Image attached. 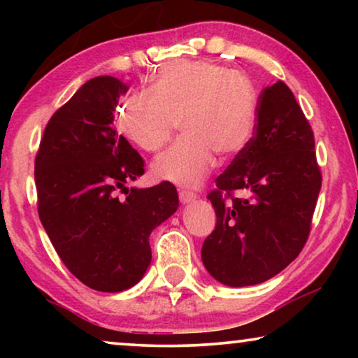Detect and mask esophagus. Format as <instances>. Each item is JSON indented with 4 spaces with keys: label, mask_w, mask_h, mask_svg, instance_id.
Here are the masks:
<instances>
[{
    "label": "esophagus",
    "mask_w": 358,
    "mask_h": 358,
    "mask_svg": "<svg viewBox=\"0 0 358 358\" xmlns=\"http://www.w3.org/2000/svg\"><path fill=\"white\" fill-rule=\"evenodd\" d=\"M195 199H197V195H195L194 192H190V190L179 189V200H180V203H192Z\"/></svg>",
    "instance_id": "34e87169"
}]
</instances>
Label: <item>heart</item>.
<instances>
[{"label":"heart","instance_id":"b5f03b06","mask_svg":"<svg viewBox=\"0 0 358 358\" xmlns=\"http://www.w3.org/2000/svg\"><path fill=\"white\" fill-rule=\"evenodd\" d=\"M257 92L239 71L208 60L166 63L148 90L124 102L117 124L127 140L143 151H158L176 124L182 140L151 164L158 180L194 187L220 161L238 156L252 140Z\"/></svg>","mask_w":358,"mask_h":358}]
</instances>
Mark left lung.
<instances>
[{"instance_id": "1", "label": "left lung", "mask_w": 358, "mask_h": 358, "mask_svg": "<svg viewBox=\"0 0 358 358\" xmlns=\"http://www.w3.org/2000/svg\"><path fill=\"white\" fill-rule=\"evenodd\" d=\"M234 189L245 197L233 198ZM320 190L311 125L290 87L277 81L259 96L252 140L208 194L217 213L202 246L210 275L246 287L282 272L305 246Z\"/></svg>"}]
</instances>
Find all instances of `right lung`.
<instances>
[{
  "instance_id": "add662e5",
  "label": "right lung",
  "mask_w": 358,
  "mask_h": 358,
  "mask_svg": "<svg viewBox=\"0 0 358 358\" xmlns=\"http://www.w3.org/2000/svg\"><path fill=\"white\" fill-rule=\"evenodd\" d=\"M127 91L114 76L85 83L48 120L34 171L38 218L62 262L107 293L140 282L151 262V231L179 207L171 182L125 187L145 173L143 158L114 129Z\"/></svg>"
}]
</instances>
